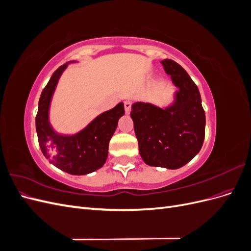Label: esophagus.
<instances>
[{"label": "esophagus", "instance_id": "34e87169", "mask_svg": "<svg viewBox=\"0 0 251 251\" xmlns=\"http://www.w3.org/2000/svg\"><path fill=\"white\" fill-rule=\"evenodd\" d=\"M131 108H132V101L131 100H126L125 101V110H126V114L131 112Z\"/></svg>", "mask_w": 251, "mask_h": 251}]
</instances>
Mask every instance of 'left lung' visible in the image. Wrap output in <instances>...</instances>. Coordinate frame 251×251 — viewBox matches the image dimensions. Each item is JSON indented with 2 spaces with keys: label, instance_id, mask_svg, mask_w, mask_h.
Segmentation results:
<instances>
[{
  "label": "left lung",
  "instance_id": "8db88e82",
  "mask_svg": "<svg viewBox=\"0 0 251 251\" xmlns=\"http://www.w3.org/2000/svg\"><path fill=\"white\" fill-rule=\"evenodd\" d=\"M161 64L179 88L170 108L135 102L131 117L143 161L176 170L199 153L205 136V112L199 89L187 72L172 59Z\"/></svg>",
  "mask_w": 251,
  "mask_h": 251
}]
</instances>
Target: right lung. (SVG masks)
Here are the masks:
<instances>
[{"instance_id":"obj_1","label":"right lung","mask_w":251,"mask_h":251,"mask_svg":"<svg viewBox=\"0 0 251 251\" xmlns=\"http://www.w3.org/2000/svg\"><path fill=\"white\" fill-rule=\"evenodd\" d=\"M68 64L52 74L39 100L35 126L42 153L50 163L71 175H87L104 164L109 142L115 132L118 119L125 114L124 103L103 112L79 133L72 136L58 135L49 124V105L60 75Z\"/></svg>"}]
</instances>
